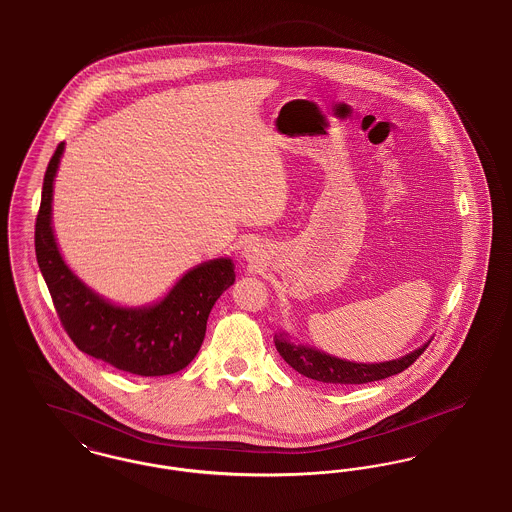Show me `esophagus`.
Returning <instances> with one entry per match:
<instances>
[{"label":"esophagus","mask_w":512,"mask_h":512,"mask_svg":"<svg viewBox=\"0 0 512 512\" xmlns=\"http://www.w3.org/2000/svg\"><path fill=\"white\" fill-rule=\"evenodd\" d=\"M243 258L248 264H252V266L262 264V250H260V244H246L243 250Z\"/></svg>","instance_id":"1"}]
</instances>
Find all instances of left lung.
<instances>
[{"label": "left lung", "instance_id": "obj_1", "mask_svg": "<svg viewBox=\"0 0 512 512\" xmlns=\"http://www.w3.org/2000/svg\"><path fill=\"white\" fill-rule=\"evenodd\" d=\"M273 341H275V349L283 356V360L298 374L322 383H333V385H360V383H370V381L401 374L424 350L428 349L431 343L430 339L422 347L404 354L401 358L370 364V362H350V360L331 356L316 347L296 343L291 333L287 331H279Z\"/></svg>", "mask_w": 512, "mask_h": 512}]
</instances>
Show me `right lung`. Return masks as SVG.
<instances>
[{"label": "right lung", "instance_id": "add662e5", "mask_svg": "<svg viewBox=\"0 0 512 512\" xmlns=\"http://www.w3.org/2000/svg\"><path fill=\"white\" fill-rule=\"evenodd\" d=\"M63 152L65 142L44 175L34 244L65 331L82 352L135 376H169L187 368L217 298L235 283L233 260L214 258L190 268L160 300L142 306H121L96 293L67 266L54 235V183Z\"/></svg>", "mask_w": 512, "mask_h": 512}]
</instances>
